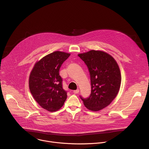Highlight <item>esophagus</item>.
Listing matches in <instances>:
<instances>
[{"mask_svg": "<svg viewBox=\"0 0 149 149\" xmlns=\"http://www.w3.org/2000/svg\"><path fill=\"white\" fill-rule=\"evenodd\" d=\"M79 89H77V90H74V91H73V93H74V94H78V93H79Z\"/></svg>", "mask_w": 149, "mask_h": 149, "instance_id": "1", "label": "esophagus"}]
</instances>
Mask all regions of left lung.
I'll return each instance as SVG.
<instances>
[{
	"instance_id": "left-lung-1",
	"label": "left lung",
	"mask_w": 149,
	"mask_h": 149,
	"mask_svg": "<svg viewBox=\"0 0 149 149\" xmlns=\"http://www.w3.org/2000/svg\"><path fill=\"white\" fill-rule=\"evenodd\" d=\"M78 55L88 67L91 86L88 98L79 97L88 110L99 111L108 106L118 93L121 81L120 68L115 59L103 51L91 50Z\"/></svg>"
}]
</instances>
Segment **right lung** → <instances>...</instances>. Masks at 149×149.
<instances>
[{
	"instance_id": "obj_1",
	"label": "right lung",
	"mask_w": 149,
	"mask_h": 149,
	"mask_svg": "<svg viewBox=\"0 0 149 149\" xmlns=\"http://www.w3.org/2000/svg\"><path fill=\"white\" fill-rule=\"evenodd\" d=\"M70 54L55 51L37 62L29 80L31 93L41 107L51 112L58 111L64 104L67 92L62 87L59 69Z\"/></svg>"
}]
</instances>
